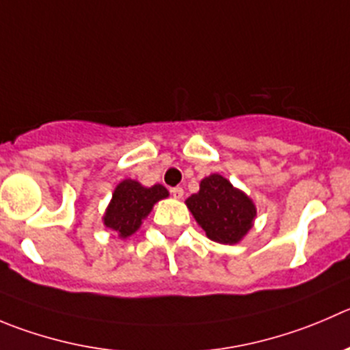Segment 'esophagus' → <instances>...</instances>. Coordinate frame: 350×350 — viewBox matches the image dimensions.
I'll use <instances>...</instances> for the list:
<instances>
[{
  "label": "esophagus",
  "instance_id": "esophagus-1",
  "mask_svg": "<svg viewBox=\"0 0 350 350\" xmlns=\"http://www.w3.org/2000/svg\"><path fill=\"white\" fill-rule=\"evenodd\" d=\"M170 192H172V196L175 199H182V198H184V189H182V187H173Z\"/></svg>",
  "mask_w": 350,
  "mask_h": 350
}]
</instances>
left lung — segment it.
<instances>
[{
  "instance_id": "left-lung-1",
  "label": "left lung",
  "mask_w": 350,
  "mask_h": 350,
  "mask_svg": "<svg viewBox=\"0 0 350 350\" xmlns=\"http://www.w3.org/2000/svg\"><path fill=\"white\" fill-rule=\"evenodd\" d=\"M185 204L208 239L219 244L241 242L256 218L252 199L218 173L202 178L199 192L192 194Z\"/></svg>"
}]
</instances>
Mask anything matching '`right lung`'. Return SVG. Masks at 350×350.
Segmentation results:
<instances>
[{
  "label": "right lung",
  "instance_id": "obj_1",
  "mask_svg": "<svg viewBox=\"0 0 350 350\" xmlns=\"http://www.w3.org/2000/svg\"><path fill=\"white\" fill-rule=\"evenodd\" d=\"M165 198H168V191L159 184L144 187L132 178L122 180L113 192L103 223L120 239L131 237L141 228L152 206Z\"/></svg>",
  "mask_w": 350,
  "mask_h": 350
}]
</instances>
